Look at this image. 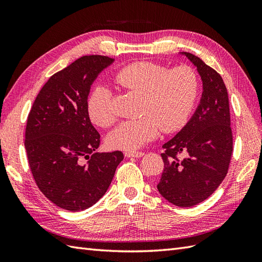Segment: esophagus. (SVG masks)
<instances>
[{"instance_id": "1", "label": "esophagus", "mask_w": 262, "mask_h": 262, "mask_svg": "<svg viewBox=\"0 0 262 262\" xmlns=\"http://www.w3.org/2000/svg\"><path fill=\"white\" fill-rule=\"evenodd\" d=\"M124 155L126 157H137V158H139V157L143 156L144 153L141 152V150H136V152H134V150H129V152H125Z\"/></svg>"}]
</instances>
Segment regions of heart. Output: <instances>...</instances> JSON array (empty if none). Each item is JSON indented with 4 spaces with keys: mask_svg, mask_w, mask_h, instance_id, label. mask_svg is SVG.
<instances>
[{
    "mask_svg": "<svg viewBox=\"0 0 262 262\" xmlns=\"http://www.w3.org/2000/svg\"><path fill=\"white\" fill-rule=\"evenodd\" d=\"M114 80L119 89L141 97V117L122 122L107 138L108 145L118 149L140 148L155 140L161 130H181L199 96V78L189 67L169 69L155 62H133L119 70ZM87 113L95 124L112 126L118 119L112 90L95 87L87 99Z\"/></svg>",
    "mask_w": 262,
    "mask_h": 262,
    "instance_id": "b5f03b06",
    "label": "heart"
}]
</instances>
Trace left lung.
<instances>
[{"instance_id": "obj_1", "label": "left lung", "mask_w": 262, "mask_h": 262, "mask_svg": "<svg viewBox=\"0 0 262 262\" xmlns=\"http://www.w3.org/2000/svg\"><path fill=\"white\" fill-rule=\"evenodd\" d=\"M185 55L201 75L202 98L189 122L163 145L164 170L157 189L170 203L189 208L208 199L224 180L233 154V133L223 78L200 58Z\"/></svg>"}]
</instances>
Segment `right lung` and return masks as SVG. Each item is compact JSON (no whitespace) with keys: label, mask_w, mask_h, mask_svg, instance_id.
I'll use <instances>...</instances> for the list:
<instances>
[{"label":"right lung","mask_w":262,"mask_h":262,"mask_svg":"<svg viewBox=\"0 0 262 262\" xmlns=\"http://www.w3.org/2000/svg\"><path fill=\"white\" fill-rule=\"evenodd\" d=\"M115 59L84 55L53 74L37 95L25 130L29 167L39 190L59 208L89 209L104 195L123 160L96 153L100 134L87 113L91 85Z\"/></svg>","instance_id":"1"}]
</instances>
